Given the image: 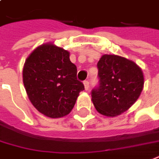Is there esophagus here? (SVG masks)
Segmentation results:
<instances>
[{
	"instance_id": "obj_1",
	"label": "esophagus",
	"mask_w": 159,
	"mask_h": 159,
	"mask_svg": "<svg viewBox=\"0 0 159 159\" xmlns=\"http://www.w3.org/2000/svg\"><path fill=\"white\" fill-rule=\"evenodd\" d=\"M84 86H85V89H86V91L89 90V88H90V83H89V81L85 80V81H84Z\"/></svg>"
}]
</instances>
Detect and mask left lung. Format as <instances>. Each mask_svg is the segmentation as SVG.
Returning a JSON list of instances; mask_svg holds the SVG:
<instances>
[{
  "mask_svg": "<svg viewBox=\"0 0 159 159\" xmlns=\"http://www.w3.org/2000/svg\"><path fill=\"white\" fill-rule=\"evenodd\" d=\"M98 86L92 90L96 110L114 117L132 107L144 86L141 69L132 61L118 55H103L97 64Z\"/></svg>",
  "mask_w": 159,
  "mask_h": 159,
  "instance_id": "1",
  "label": "left lung"
}]
</instances>
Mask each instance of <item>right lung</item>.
Masks as SVG:
<instances>
[{
    "instance_id": "right-lung-1",
    "label": "right lung",
    "mask_w": 159,
    "mask_h": 159,
    "mask_svg": "<svg viewBox=\"0 0 159 159\" xmlns=\"http://www.w3.org/2000/svg\"><path fill=\"white\" fill-rule=\"evenodd\" d=\"M23 83L33 106L53 119L68 114L85 89L77 80V67L70 61L69 52L52 44L41 45L28 56Z\"/></svg>"
}]
</instances>
